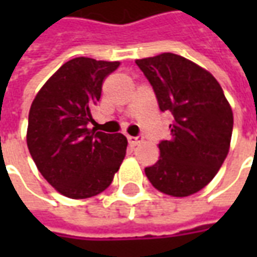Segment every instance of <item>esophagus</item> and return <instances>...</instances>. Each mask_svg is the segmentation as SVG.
I'll return each instance as SVG.
<instances>
[{
  "label": "esophagus",
  "instance_id": "obj_1",
  "mask_svg": "<svg viewBox=\"0 0 257 257\" xmlns=\"http://www.w3.org/2000/svg\"><path fill=\"white\" fill-rule=\"evenodd\" d=\"M142 140H143V136H142V135H139V136H128V142L131 146L139 145Z\"/></svg>",
  "mask_w": 257,
  "mask_h": 257
}]
</instances>
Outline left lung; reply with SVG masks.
<instances>
[{"label": "left lung", "instance_id": "8db88e82", "mask_svg": "<svg viewBox=\"0 0 257 257\" xmlns=\"http://www.w3.org/2000/svg\"><path fill=\"white\" fill-rule=\"evenodd\" d=\"M161 111L173 115L172 138L160 142V160L145 169L161 193L187 197L204 189L224 162L232 111L215 77L175 53L136 60Z\"/></svg>", "mask_w": 257, "mask_h": 257}]
</instances>
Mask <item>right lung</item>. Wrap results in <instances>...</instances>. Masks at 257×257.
<instances>
[{
  "mask_svg": "<svg viewBox=\"0 0 257 257\" xmlns=\"http://www.w3.org/2000/svg\"><path fill=\"white\" fill-rule=\"evenodd\" d=\"M119 66L90 58L68 60L37 93L29 112L27 146L38 171L68 198L97 195L126 154L122 134L89 129L103 79Z\"/></svg>",
  "mask_w": 257,
  "mask_h": 257,
  "instance_id": "1",
  "label": "right lung"
}]
</instances>
